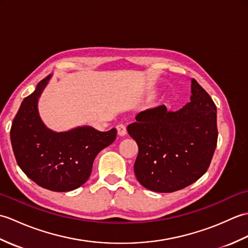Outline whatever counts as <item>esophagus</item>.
<instances>
[{"label": "esophagus", "mask_w": 248, "mask_h": 248, "mask_svg": "<svg viewBox=\"0 0 248 248\" xmlns=\"http://www.w3.org/2000/svg\"><path fill=\"white\" fill-rule=\"evenodd\" d=\"M116 130H117V133L119 136H124L127 134V129H125L124 124H117L116 125Z\"/></svg>", "instance_id": "obj_1"}]
</instances>
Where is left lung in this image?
Masks as SVG:
<instances>
[{
	"instance_id": "obj_1",
	"label": "left lung",
	"mask_w": 248,
	"mask_h": 248,
	"mask_svg": "<svg viewBox=\"0 0 248 248\" xmlns=\"http://www.w3.org/2000/svg\"><path fill=\"white\" fill-rule=\"evenodd\" d=\"M191 101L176 112L165 105L136 115L128 125L139 146L136 179L154 192L171 193L197 181L208 170L217 144V105L192 78Z\"/></svg>"
}]
</instances>
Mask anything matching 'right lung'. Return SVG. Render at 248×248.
Segmentation results:
<instances>
[{
  "label": "right lung",
  "mask_w": 248,
  "mask_h": 248,
  "mask_svg": "<svg viewBox=\"0 0 248 248\" xmlns=\"http://www.w3.org/2000/svg\"><path fill=\"white\" fill-rule=\"evenodd\" d=\"M51 76L37 85L16 114L10 140L19 167L39 186L53 192H69L87 181L94 157L116 139L117 131L100 132L78 127L53 132L41 121L37 102Z\"/></svg>",
  "instance_id": "1"
}]
</instances>
